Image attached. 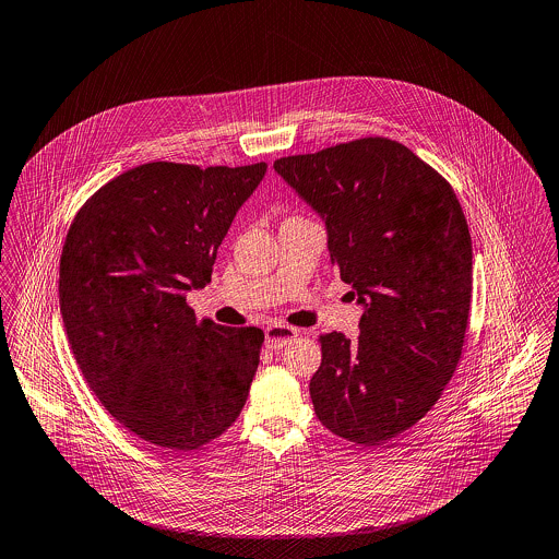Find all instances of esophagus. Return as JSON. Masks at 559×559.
Returning <instances> with one entry per match:
<instances>
[{"label":"esophagus","mask_w":559,"mask_h":559,"mask_svg":"<svg viewBox=\"0 0 559 559\" xmlns=\"http://www.w3.org/2000/svg\"><path fill=\"white\" fill-rule=\"evenodd\" d=\"M264 335H266V348L269 350H280L284 348L288 342H293L297 337V329L293 326H286V324H280V322H273L264 329Z\"/></svg>","instance_id":"obj_1"}]
</instances>
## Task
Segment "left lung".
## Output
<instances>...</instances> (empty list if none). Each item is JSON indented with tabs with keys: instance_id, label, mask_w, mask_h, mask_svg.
Wrapping results in <instances>:
<instances>
[{
	"instance_id": "1",
	"label": "left lung",
	"mask_w": 559,
	"mask_h": 559,
	"mask_svg": "<svg viewBox=\"0 0 559 559\" xmlns=\"http://www.w3.org/2000/svg\"><path fill=\"white\" fill-rule=\"evenodd\" d=\"M273 168L324 219L331 262L362 305L356 340L320 335L316 416L348 442L384 444L431 409L457 369L472 301L461 204L440 173L380 136Z\"/></svg>"
}]
</instances>
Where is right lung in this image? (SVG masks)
<instances>
[{
  "label": "right lung",
  "instance_id": "obj_1",
  "mask_svg": "<svg viewBox=\"0 0 559 559\" xmlns=\"http://www.w3.org/2000/svg\"><path fill=\"white\" fill-rule=\"evenodd\" d=\"M266 164L150 162L81 206L59 260V307L79 369L128 431L170 453L222 436L246 406L264 333L197 320L237 211Z\"/></svg>",
  "mask_w": 559,
  "mask_h": 559
}]
</instances>
